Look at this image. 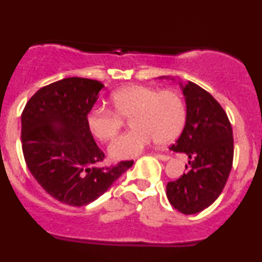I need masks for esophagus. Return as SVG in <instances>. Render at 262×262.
<instances>
[{"label":"esophagus","mask_w":262,"mask_h":262,"mask_svg":"<svg viewBox=\"0 0 262 262\" xmlns=\"http://www.w3.org/2000/svg\"><path fill=\"white\" fill-rule=\"evenodd\" d=\"M156 157L157 158L162 159V161H169L170 158V156H168V154H163V153H157Z\"/></svg>","instance_id":"1"}]
</instances>
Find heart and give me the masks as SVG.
<instances>
[{
    "label": "heart",
    "mask_w": 262,
    "mask_h": 262,
    "mask_svg": "<svg viewBox=\"0 0 262 262\" xmlns=\"http://www.w3.org/2000/svg\"><path fill=\"white\" fill-rule=\"evenodd\" d=\"M112 110L96 106L86 115L90 133L101 142L113 139L130 118L132 130L110 144L114 159L133 158L153 142L161 144L177 138L186 123V104L174 90H158L145 85H130L110 96Z\"/></svg>",
    "instance_id": "b5f03b06"
}]
</instances>
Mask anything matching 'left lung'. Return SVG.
Masks as SVG:
<instances>
[{
    "label": "left lung",
    "mask_w": 262,
    "mask_h": 262,
    "mask_svg": "<svg viewBox=\"0 0 262 262\" xmlns=\"http://www.w3.org/2000/svg\"><path fill=\"white\" fill-rule=\"evenodd\" d=\"M186 98V124L174 152L189 157V169L168 182L170 205L184 214H194L211 206L221 194L233 161L232 126L219 101L194 82L182 86Z\"/></svg>",
    "instance_id": "8db88e82"
}]
</instances>
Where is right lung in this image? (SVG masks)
Returning a JSON list of instances; mask_svg holds the SVG:
<instances>
[{
    "mask_svg": "<svg viewBox=\"0 0 262 262\" xmlns=\"http://www.w3.org/2000/svg\"><path fill=\"white\" fill-rule=\"evenodd\" d=\"M103 86L85 78L55 81L37 90L21 114L27 168L50 196L65 205H89L134 163L95 167L105 154L88 129L86 115Z\"/></svg>",
    "mask_w": 262,
    "mask_h": 262,
    "instance_id": "add662e5",
    "label": "right lung"
}]
</instances>
